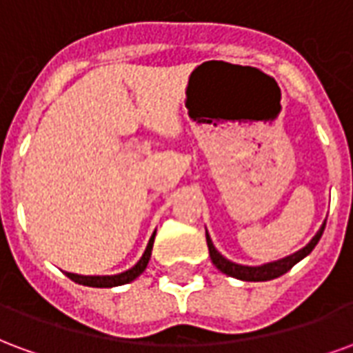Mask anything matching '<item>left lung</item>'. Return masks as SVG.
Instances as JSON below:
<instances>
[{
  "label": "left lung",
  "mask_w": 353,
  "mask_h": 353,
  "mask_svg": "<svg viewBox=\"0 0 353 353\" xmlns=\"http://www.w3.org/2000/svg\"><path fill=\"white\" fill-rule=\"evenodd\" d=\"M323 230H325V223L321 225V229L318 230V234L312 238L308 244L304 245L303 250H299L293 255H289V257H283L280 261H274V263H266V265L261 266H244V265H236V263H232V261L225 259L221 253L215 250L214 242H212V238L206 232V242H208V250H210V257H212V263H214L223 274H227V276H232V278H238V280H244V281H266V280H274V278H280L281 274L289 272L293 266L299 263V261H303L308 253L316 248V244L319 242V238L323 234Z\"/></svg>",
  "instance_id": "obj_1"
}]
</instances>
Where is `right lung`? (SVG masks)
Instances as JSON below:
<instances>
[{"label":"right lung","mask_w":353,"mask_h":353,"mask_svg":"<svg viewBox=\"0 0 353 353\" xmlns=\"http://www.w3.org/2000/svg\"><path fill=\"white\" fill-rule=\"evenodd\" d=\"M153 242H154V232L149 244H147L145 252L141 255V259L132 266L130 270L126 272L115 274V276H81V274H72L65 272V276L73 280L75 283H81V285H88V288H117V285H124V283H130L132 280H136L139 274L143 272L147 268V263L151 259V252H153Z\"/></svg>","instance_id":"right-lung-1"}]
</instances>
